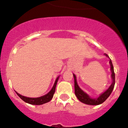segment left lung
I'll return each mask as SVG.
<instances>
[{"label": "left lung", "mask_w": 128, "mask_h": 128, "mask_svg": "<svg viewBox=\"0 0 128 128\" xmlns=\"http://www.w3.org/2000/svg\"><path fill=\"white\" fill-rule=\"evenodd\" d=\"M106 56L108 57L106 54H104ZM110 64L111 66V71H112V78L113 80V82L110 86V87L103 93L102 94L100 95L97 98H92L90 96L87 95V94L84 92L83 90H81L78 86L77 85V80H76V76L75 74H73L74 78V88H75V94H76V96L77 98L78 99L79 101L81 102L84 103L85 104H90V105H98V104H102L104 103L110 95L112 94V91H113V88H114V84H115V74H114V68H113V64L111 59H110Z\"/></svg>", "instance_id": "1"}]
</instances>
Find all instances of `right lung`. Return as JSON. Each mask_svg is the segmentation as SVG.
Wrapping results in <instances>:
<instances>
[{
	"label": "right lung",
	"instance_id": "1",
	"mask_svg": "<svg viewBox=\"0 0 128 128\" xmlns=\"http://www.w3.org/2000/svg\"><path fill=\"white\" fill-rule=\"evenodd\" d=\"M58 79H59V77L56 78V81L54 82V84L53 87H52V89L50 90V92L48 94H47L46 95H44V96H40V97L38 98H29V97H26V96L21 95L20 94H18L16 92V94L18 95V96L22 100H24V102L28 103V104H35V105H40V104H46V103L49 102L51 99L53 97L54 94L55 92V90H56V87L57 85V82H58Z\"/></svg>",
	"mask_w": 128,
	"mask_h": 128
}]
</instances>
